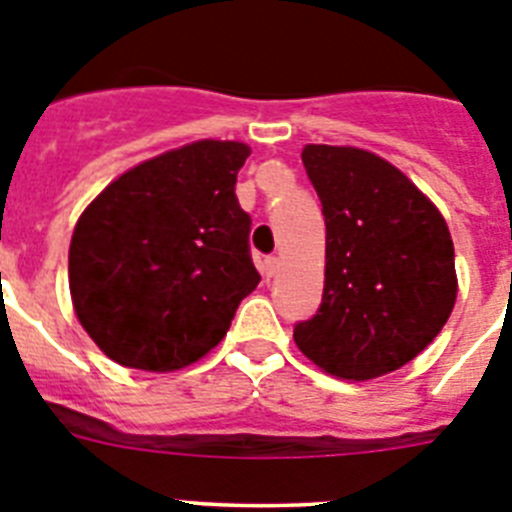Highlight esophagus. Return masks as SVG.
Here are the masks:
<instances>
[{
    "label": "esophagus",
    "instance_id": "obj_1",
    "mask_svg": "<svg viewBox=\"0 0 512 512\" xmlns=\"http://www.w3.org/2000/svg\"><path fill=\"white\" fill-rule=\"evenodd\" d=\"M277 269H279L277 256H266V259H264V277L266 279L274 277V274H277Z\"/></svg>",
    "mask_w": 512,
    "mask_h": 512
}]
</instances>
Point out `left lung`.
<instances>
[{"mask_svg":"<svg viewBox=\"0 0 512 512\" xmlns=\"http://www.w3.org/2000/svg\"><path fill=\"white\" fill-rule=\"evenodd\" d=\"M325 217L323 302L295 343L333 377H382L413 361L456 302L446 220L408 176L361 148L305 146Z\"/></svg>","mask_w":512,"mask_h":512,"instance_id":"1","label":"left lung"}]
</instances>
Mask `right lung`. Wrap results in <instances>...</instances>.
Returning a JSON list of instances; mask_svg holds the SVG:
<instances>
[{"label":"right lung","mask_w":512,"mask_h":512,"mask_svg":"<svg viewBox=\"0 0 512 512\" xmlns=\"http://www.w3.org/2000/svg\"><path fill=\"white\" fill-rule=\"evenodd\" d=\"M251 148L200 140L125 171L69 248L79 323L112 361L174 372L215 348L261 274L235 179Z\"/></svg>","instance_id":"obj_1"}]
</instances>
